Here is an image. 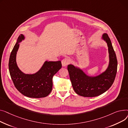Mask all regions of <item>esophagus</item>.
<instances>
[{
	"label": "esophagus",
	"mask_w": 128,
	"mask_h": 128,
	"mask_svg": "<svg viewBox=\"0 0 128 128\" xmlns=\"http://www.w3.org/2000/svg\"><path fill=\"white\" fill-rule=\"evenodd\" d=\"M71 62L70 59L68 58H64L62 60V65L64 66H67L68 64H69Z\"/></svg>",
	"instance_id": "esophagus-1"
}]
</instances>
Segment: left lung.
Returning <instances> with one entry per match:
<instances>
[{"mask_svg":"<svg viewBox=\"0 0 128 128\" xmlns=\"http://www.w3.org/2000/svg\"><path fill=\"white\" fill-rule=\"evenodd\" d=\"M103 38L107 42L110 55L108 69L100 76L91 78L73 65L68 66L70 79L74 90L78 94L85 97L98 96L105 92L114 82L117 70V60L108 36L105 34Z\"/></svg>","mask_w":128,"mask_h":128,"instance_id":"1","label":"left lung"}]
</instances>
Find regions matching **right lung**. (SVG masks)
<instances>
[{
	"label": "right lung",
	"instance_id": "add662e5",
	"mask_svg": "<svg viewBox=\"0 0 128 128\" xmlns=\"http://www.w3.org/2000/svg\"><path fill=\"white\" fill-rule=\"evenodd\" d=\"M21 34L18 38L11 52L9 62V69L13 84L18 90L25 96L41 98L48 96L52 87V78L62 67V62H46L39 71L36 74H25L21 72L16 63V55L19 43L24 39Z\"/></svg>",
	"mask_w": 128,
	"mask_h": 128
}]
</instances>
